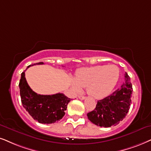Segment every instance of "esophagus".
<instances>
[{
    "instance_id": "1",
    "label": "esophagus",
    "mask_w": 151,
    "mask_h": 151,
    "mask_svg": "<svg viewBox=\"0 0 151 151\" xmlns=\"http://www.w3.org/2000/svg\"><path fill=\"white\" fill-rule=\"evenodd\" d=\"M78 98H79L80 100H84V99L86 98V97L83 96V95H79V96H78Z\"/></svg>"
}]
</instances>
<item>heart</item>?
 <instances>
[{"instance_id":"heart-1","label":"heart","mask_w":151,"mask_h":151,"mask_svg":"<svg viewBox=\"0 0 151 151\" xmlns=\"http://www.w3.org/2000/svg\"><path fill=\"white\" fill-rule=\"evenodd\" d=\"M119 76V68L115 65L81 68L76 74V80L72 81V88L79 91L82 87L87 86V92L91 96L102 99L113 91Z\"/></svg>"}]
</instances>
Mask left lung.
I'll list each match as a JSON object with an SVG mask.
<instances>
[{
  "instance_id": "8db88e82",
  "label": "left lung",
  "mask_w": 151,
  "mask_h": 151,
  "mask_svg": "<svg viewBox=\"0 0 151 151\" xmlns=\"http://www.w3.org/2000/svg\"><path fill=\"white\" fill-rule=\"evenodd\" d=\"M132 94L130 77L125 72V81L121 88L105 98L98 100L95 109L87 114L88 118L98 126H115L126 116L130 108Z\"/></svg>"
}]
</instances>
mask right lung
Segmentation results:
<instances>
[{"instance_id": "1", "label": "right lung", "mask_w": 151, "mask_h": 151, "mask_svg": "<svg viewBox=\"0 0 151 151\" xmlns=\"http://www.w3.org/2000/svg\"><path fill=\"white\" fill-rule=\"evenodd\" d=\"M42 64V62H40L32 65ZM30 66L31 65L27 68ZM19 86L23 106L35 121L42 124H51L60 121L65 114V111L70 98L60 93L54 95H40L35 93L26 81L25 71L22 73Z\"/></svg>"}]
</instances>
